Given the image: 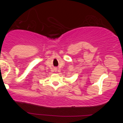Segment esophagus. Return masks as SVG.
<instances>
[{
	"mask_svg": "<svg viewBox=\"0 0 123 123\" xmlns=\"http://www.w3.org/2000/svg\"><path fill=\"white\" fill-rule=\"evenodd\" d=\"M57 71V68H55V71Z\"/></svg>",
	"mask_w": 123,
	"mask_h": 123,
	"instance_id": "1",
	"label": "esophagus"
}]
</instances>
